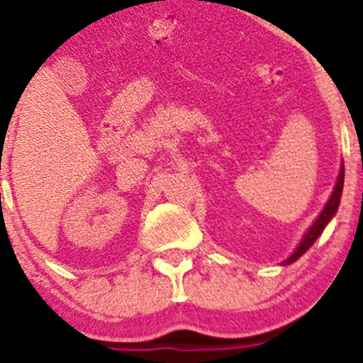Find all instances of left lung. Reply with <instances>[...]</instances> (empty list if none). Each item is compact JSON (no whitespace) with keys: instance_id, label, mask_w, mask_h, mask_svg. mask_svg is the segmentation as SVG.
I'll return each mask as SVG.
<instances>
[{"instance_id":"obj_1","label":"left lung","mask_w":363,"mask_h":363,"mask_svg":"<svg viewBox=\"0 0 363 363\" xmlns=\"http://www.w3.org/2000/svg\"><path fill=\"white\" fill-rule=\"evenodd\" d=\"M342 184H344V164H342V168H340V174H339V179H337V184H335L334 193H332L330 200H328V203L325 205L323 212H321L320 218H318L316 221H314V225L311 226L309 232H307L306 235H303L302 242L298 244V247H296L294 255H291L290 258L286 259V263H291V262H295L296 258H300V256H302L303 252H306L307 250H309L311 246H313L314 240H316L318 237H320V233L323 232L325 226H327V223L330 221V218H332V216L335 214V211H337L339 202H340V193H342Z\"/></svg>"}]
</instances>
